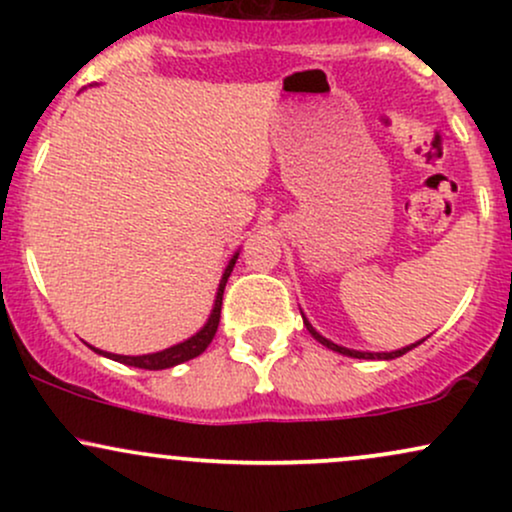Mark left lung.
Instances as JSON below:
<instances>
[{
	"mask_svg": "<svg viewBox=\"0 0 512 512\" xmlns=\"http://www.w3.org/2000/svg\"><path fill=\"white\" fill-rule=\"evenodd\" d=\"M303 315V313H301ZM303 325L308 327V332L313 334V337L317 339V342H320L322 346H327V349H332V351H337V354H344V356H351V358H370V361H375V358H378V361H390V358H397V356H402V354H407V351H411L414 349V346H419L421 342H424V339H421V342H416V344H411V346H404V349H397V351H383V354H370V351H354V349H346V346H339V344H334V342H330V339H325L322 337L320 332H315V327L310 325L308 320H305L303 317Z\"/></svg>",
	"mask_w": 512,
	"mask_h": 512,
	"instance_id": "left-lung-1",
	"label": "left lung"
}]
</instances>
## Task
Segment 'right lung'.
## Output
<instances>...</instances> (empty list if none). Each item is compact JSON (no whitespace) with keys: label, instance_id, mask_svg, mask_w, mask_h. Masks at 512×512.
I'll return each instance as SVG.
<instances>
[{"label":"right lung","instance_id":"right-lung-1","mask_svg":"<svg viewBox=\"0 0 512 512\" xmlns=\"http://www.w3.org/2000/svg\"><path fill=\"white\" fill-rule=\"evenodd\" d=\"M236 260H238V252L231 257V262H228L226 272L221 276V284H219V291H216V301H214V310H211L207 325L202 327L197 334H192L190 339H185V342L170 346V349H163V351H156V354H144V356H120V354H108V351H101V349H91L96 351V354H103L108 358H113L117 363H125V366H134V368H144V370H163V368H173L178 366V363H185L190 361V358H197L202 354L204 349L211 344V339H214L216 330H219V320H221V301H223V289H226V281L228 276H231L233 267H236Z\"/></svg>","mask_w":512,"mask_h":512}]
</instances>
